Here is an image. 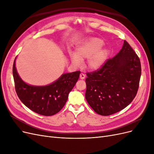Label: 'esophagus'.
Masks as SVG:
<instances>
[{"mask_svg": "<svg viewBox=\"0 0 154 154\" xmlns=\"http://www.w3.org/2000/svg\"><path fill=\"white\" fill-rule=\"evenodd\" d=\"M85 78V75L83 73H81L80 75V78L81 79V80H84Z\"/></svg>", "mask_w": 154, "mask_h": 154, "instance_id": "obj_1", "label": "esophagus"}]
</instances>
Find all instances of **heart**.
Here are the masks:
<instances>
[{
	"instance_id": "heart-1",
	"label": "heart",
	"mask_w": 154,
	"mask_h": 154,
	"mask_svg": "<svg viewBox=\"0 0 154 154\" xmlns=\"http://www.w3.org/2000/svg\"><path fill=\"white\" fill-rule=\"evenodd\" d=\"M104 42L99 38L92 37L79 45L76 52H71L69 54L72 63L76 67H80L83 60L88 59L87 67L96 71L104 66L109 56V51L103 47Z\"/></svg>"
}]
</instances>
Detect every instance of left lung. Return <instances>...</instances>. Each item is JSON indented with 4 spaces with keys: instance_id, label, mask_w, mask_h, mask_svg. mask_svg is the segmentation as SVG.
<instances>
[{
    "instance_id": "obj_1",
    "label": "left lung",
    "mask_w": 154,
    "mask_h": 154,
    "mask_svg": "<svg viewBox=\"0 0 154 154\" xmlns=\"http://www.w3.org/2000/svg\"><path fill=\"white\" fill-rule=\"evenodd\" d=\"M141 62L127 41L114 58L97 71L87 73L85 98L97 114L109 116L127 107L136 96Z\"/></svg>"
}]
</instances>
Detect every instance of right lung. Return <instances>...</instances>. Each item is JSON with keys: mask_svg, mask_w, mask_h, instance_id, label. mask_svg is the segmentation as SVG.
Returning a JSON list of instances; mask_svg holds the SVG:
<instances>
[{"mask_svg": "<svg viewBox=\"0 0 154 154\" xmlns=\"http://www.w3.org/2000/svg\"><path fill=\"white\" fill-rule=\"evenodd\" d=\"M13 63V75L18 97L27 108L46 116L58 113L66 104L69 92L77 82L80 71L65 73L58 80L47 85L27 84L18 74Z\"/></svg>", "mask_w": 154, "mask_h": 154, "instance_id": "1", "label": "right lung"}]
</instances>
